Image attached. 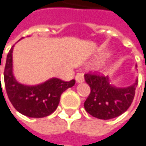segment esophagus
Returning a JSON list of instances; mask_svg holds the SVG:
<instances>
[{"instance_id":"34e87169","label":"esophagus","mask_w":146,"mask_h":146,"mask_svg":"<svg viewBox=\"0 0 146 146\" xmlns=\"http://www.w3.org/2000/svg\"><path fill=\"white\" fill-rule=\"evenodd\" d=\"M75 80L78 83H82L84 82V75L83 73H78L76 76H75Z\"/></svg>"}]
</instances>
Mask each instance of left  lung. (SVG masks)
Segmentation results:
<instances>
[{
  "mask_svg": "<svg viewBox=\"0 0 146 146\" xmlns=\"http://www.w3.org/2000/svg\"><path fill=\"white\" fill-rule=\"evenodd\" d=\"M84 77L91 87L84 108L93 117L104 120L114 118L123 114L131 105L138 84L137 79L128 86L118 87L112 84L108 76L87 73Z\"/></svg>",
  "mask_w": 146,
  "mask_h": 146,
  "instance_id": "left-lung-1",
  "label": "left lung"
}]
</instances>
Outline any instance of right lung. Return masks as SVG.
Here are the masks:
<instances>
[{"instance_id":"add662e5","label":"right lung","mask_w":146,"mask_h":146,"mask_svg":"<svg viewBox=\"0 0 146 146\" xmlns=\"http://www.w3.org/2000/svg\"><path fill=\"white\" fill-rule=\"evenodd\" d=\"M13 47L14 46L7 54L4 71L5 86L9 100L16 110L25 116L46 117L57 109L61 94L74 86L75 80L64 82L52 78L34 86L19 83L13 74Z\"/></svg>"}]
</instances>
